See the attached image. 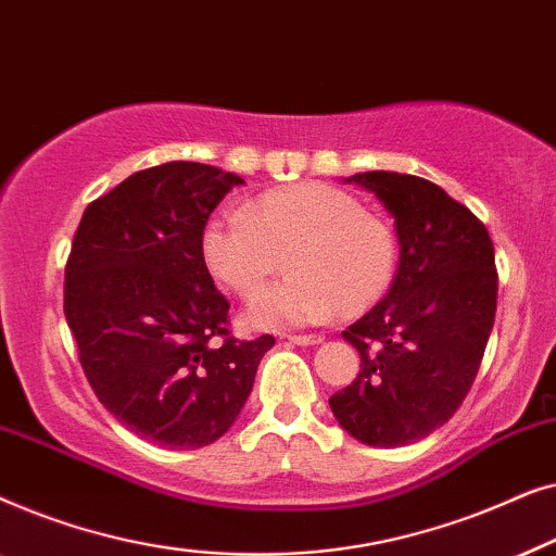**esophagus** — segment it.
<instances>
[{
    "instance_id": "34e87169",
    "label": "esophagus",
    "mask_w": 556,
    "mask_h": 556,
    "mask_svg": "<svg viewBox=\"0 0 556 556\" xmlns=\"http://www.w3.org/2000/svg\"><path fill=\"white\" fill-rule=\"evenodd\" d=\"M291 344H299V346H308V344H318V341H324L321 333H288L286 337Z\"/></svg>"
}]
</instances>
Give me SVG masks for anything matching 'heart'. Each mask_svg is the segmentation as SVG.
Listing matches in <instances>:
<instances>
[{"instance_id": "heart-1", "label": "heart", "mask_w": 556, "mask_h": 556, "mask_svg": "<svg viewBox=\"0 0 556 556\" xmlns=\"http://www.w3.org/2000/svg\"><path fill=\"white\" fill-rule=\"evenodd\" d=\"M204 268L238 295L261 291L273 273L293 270L250 303L255 326L326 321L333 311L359 316L390 291L397 238L344 189L324 181L265 189L240 215L215 217L200 238Z\"/></svg>"}]
</instances>
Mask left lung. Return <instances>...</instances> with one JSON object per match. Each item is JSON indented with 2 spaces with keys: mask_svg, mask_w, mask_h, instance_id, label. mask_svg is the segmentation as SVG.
<instances>
[{
  "mask_svg": "<svg viewBox=\"0 0 556 556\" xmlns=\"http://www.w3.org/2000/svg\"><path fill=\"white\" fill-rule=\"evenodd\" d=\"M352 179L394 215L400 268L390 293L341 333L362 364L329 405L352 438L397 447L445 425L473 387L498 273L485 225L445 189L397 172Z\"/></svg>",
  "mask_w": 556,
  "mask_h": 556,
  "instance_id": "8db88e82",
  "label": "left lung"
}]
</instances>
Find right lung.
Instances as JSON below:
<instances>
[{
    "mask_svg": "<svg viewBox=\"0 0 556 556\" xmlns=\"http://www.w3.org/2000/svg\"><path fill=\"white\" fill-rule=\"evenodd\" d=\"M238 174L197 162L141 169L86 207L63 311L101 405L164 447L223 438L253 390L270 333L235 339L200 238Z\"/></svg>",
    "mask_w": 556,
    "mask_h": 556,
    "instance_id": "1",
    "label": "right lung"
}]
</instances>
